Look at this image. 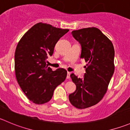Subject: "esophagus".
Instances as JSON below:
<instances>
[{"instance_id": "obj_1", "label": "esophagus", "mask_w": 130, "mask_h": 130, "mask_svg": "<svg viewBox=\"0 0 130 130\" xmlns=\"http://www.w3.org/2000/svg\"><path fill=\"white\" fill-rule=\"evenodd\" d=\"M70 74H71V73L69 72H68L67 75V79H70Z\"/></svg>"}]
</instances>
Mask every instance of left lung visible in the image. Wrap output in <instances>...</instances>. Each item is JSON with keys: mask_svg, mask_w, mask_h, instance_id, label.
Listing matches in <instances>:
<instances>
[{"mask_svg": "<svg viewBox=\"0 0 130 130\" xmlns=\"http://www.w3.org/2000/svg\"><path fill=\"white\" fill-rule=\"evenodd\" d=\"M81 46L80 58L88 62L84 77L74 74L70 77L76 89L69 94V100L77 109H86L98 104L107 89L114 72V48L111 41L95 27L72 31Z\"/></svg>", "mask_w": 130, "mask_h": 130, "instance_id": "obj_1", "label": "left lung"}]
</instances>
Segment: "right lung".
I'll return each instance as SVG.
<instances>
[{
    "label": "right lung",
    "instance_id": "1",
    "mask_svg": "<svg viewBox=\"0 0 130 130\" xmlns=\"http://www.w3.org/2000/svg\"><path fill=\"white\" fill-rule=\"evenodd\" d=\"M69 31L39 23L26 31L16 46V79L26 97L34 104L50 101L55 88L66 79V70L53 71L46 65V60L53 55L58 41Z\"/></svg>",
    "mask_w": 130,
    "mask_h": 130
}]
</instances>
